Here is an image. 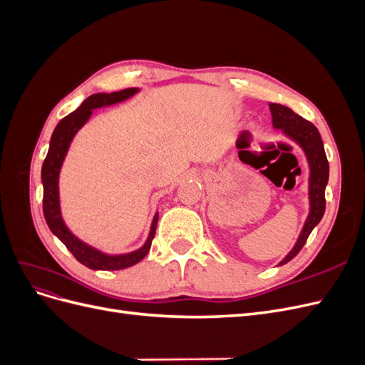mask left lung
Masks as SVG:
<instances>
[{
    "mask_svg": "<svg viewBox=\"0 0 365 365\" xmlns=\"http://www.w3.org/2000/svg\"><path fill=\"white\" fill-rule=\"evenodd\" d=\"M272 126L275 129H282L286 135L291 137L294 141L300 145L306 153L309 168H311V178H309V200H311V212L306 219V224L302 230V235L298 237L295 247L286 256L280 264L292 260L300 250L304 247L309 235L322 220L326 210V185L329 181V163L324 152V146L318 129L303 118L295 114L291 108L279 103H269Z\"/></svg>",
    "mask_w": 365,
    "mask_h": 365,
    "instance_id": "left-lung-1",
    "label": "left lung"
}]
</instances>
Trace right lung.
<instances>
[{
  "label": "right lung",
  "mask_w": 365,
  "mask_h": 365,
  "mask_svg": "<svg viewBox=\"0 0 365 365\" xmlns=\"http://www.w3.org/2000/svg\"><path fill=\"white\" fill-rule=\"evenodd\" d=\"M137 91L138 88H126V90H121L117 93H111V94L98 93L85 98L82 105L77 108L76 111H73L67 117H63L58 123V126L54 128L51 140H50L48 153L42 164L41 178L43 185V197H42L43 217H46L47 225L51 230V233L68 248V251L77 260L90 269L117 271V269L129 268L132 264H135L141 259L146 257V254L150 250L152 240L155 237L158 213L152 220L150 233L145 245H143L140 250L128 252V254L109 256V254H103L102 251L86 245L82 240L77 239L67 228V225L63 224L62 216H61V207H59V172H61L63 158L67 155L70 143L76 135V132L86 123V120L90 118L93 109L123 102L128 97L134 96Z\"/></svg>",
  "instance_id": "right-lung-1"
}]
</instances>
